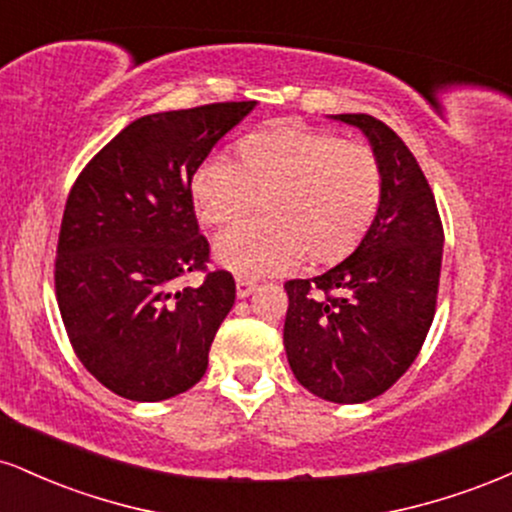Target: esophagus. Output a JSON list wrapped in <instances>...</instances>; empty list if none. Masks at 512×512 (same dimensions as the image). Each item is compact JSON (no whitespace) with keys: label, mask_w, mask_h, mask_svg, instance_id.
I'll use <instances>...</instances> for the list:
<instances>
[{"label":"esophagus","mask_w":512,"mask_h":512,"mask_svg":"<svg viewBox=\"0 0 512 512\" xmlns=\"http://www.w3.org/2000/svg\"><path fill=\"white\" fill-rule=\"evenodd\" d=\"M257 289V281H252V279H245V276H238L236 279V293H238V298H248L252 291Z\"/></svg>","instance_id":"obj_1"}]
</instances>
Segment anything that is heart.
I'll return each instance as SVG.
<instances>
[{
  "instance_id": "heart-1",
  "label": "heart",
  "mask_w": 512,
  "mask_h": 512,
  "mask_svg": "<svg viewBox=\"0 0 512 512\" xmlns=\"http://www.w3.org/2000/svg\"><path fill=\"white\" fill-rule=\"evenodd\" d=\"M192 199L214 228L262 199L264 219L228 228L216 240V260L238 274H281L305 255L327 264L356 250L383 202V166L366 144L281 125L243 139L238 163L207 158L192 178Z\"/></svg>"
}]
</instances>
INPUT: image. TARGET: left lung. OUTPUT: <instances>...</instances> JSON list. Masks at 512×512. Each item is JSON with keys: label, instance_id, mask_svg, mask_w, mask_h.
Instances as JSON below:
<instances>
[{"label": "left lung", "instance_id": "1", "mask_svg": "<svg viewBox=\"0 0 512 512\" xmlns=\"http://www.w3.org/2000/svg\"><path fill=\"white\" fill-rule=\"evenodd\" d=\"M366 132L383 166V202L361 245L313 279H291L284 346L305 390L337 404L383 395L419 356L436 315L443 221L407 144L370 115H337Z\"/></svg>", "mask_w": 512, "mask_h": 512}]
</instances>
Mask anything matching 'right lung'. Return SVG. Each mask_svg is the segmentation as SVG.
<instances>
[{"label": "right lung", "instance_id": "add662e5", "mask_svg": "<svg viewBox=\"0 0 512 512\" xmlns=\"http://www.w3.org/2000/svg\"><path fill=\"white\" fill-rule=\"evenodd\" d=\"M255 101L209 103L134 120L69 190L55 293L74 354L132 402H161L199 383L209 346L236 303V281L211 272L192 178ZM205 274L175 290L180 275Z\"/></svg>", "mask_w": 512, "mask_h": 512}]
</instances>
